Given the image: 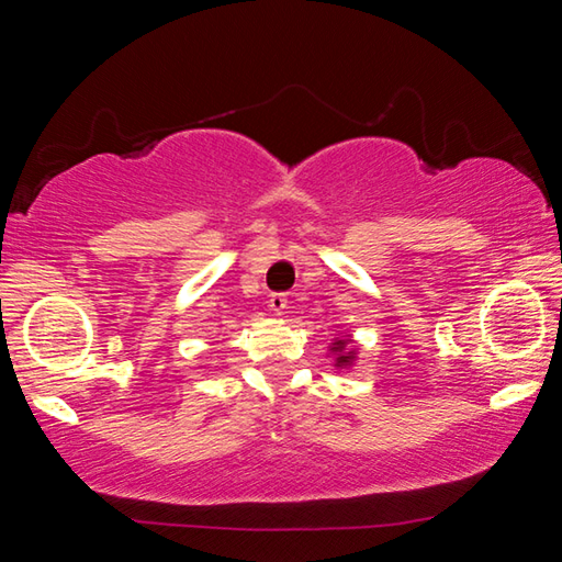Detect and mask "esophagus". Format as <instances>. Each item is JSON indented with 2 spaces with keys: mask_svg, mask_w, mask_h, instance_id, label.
I'll list each match as a JSON object with an SVG mask.
<instances>
[{
  "mask_svg": "<svg viewBox=\"0 0 562 562\" xmlns=\"http://www.w3.org/2000/svg\"><path fill=\"white\" fill-rule=\"evenodd\" d=\"M270 310L274 315H282L284 310H288V294L284 292H272L270 294Z\"/></svg>",
  "mask_w": 562,
  "mask_h": 562,
  "instance_id": "1",
  "label": "esophagus"
}]
</instances>
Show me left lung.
Instances as JSON below:
<instances>
[{"instance_id":"1","label":"left lung","mask_w":562,"mask_h":562,"mask_svg":"<svg viewBox=\"0 0 562 562\" xmlns=\"http://www.w3.org/2000/svg\"><path fill=\"white\" fill-rule=\"evenodd\" d=\"M341 345H345V341H339V347H341ZM339 347H335V351H337ZM349 359H351V355H345V357H337V361H339V364H347V361H349Z\"/></svg>"}]
</instances>
